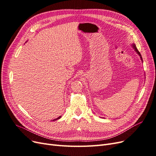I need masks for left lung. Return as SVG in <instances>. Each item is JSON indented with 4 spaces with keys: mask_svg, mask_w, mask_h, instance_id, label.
<instances>
[{
    "mask_svg": "<svg viewBox=\"0 0 156 156\" xmlns=\"http://www.w3.org/2000/svg\"><path fill=\"white\" fill-rule=\"evenodd\" d=\"M133 48H134V49H135V51H136V52H137V54L139 55V56H140V58H141V60H142V61H143V58H142V57H141V55H140V52H139V51H138V50L137 49L136 47H135V44H133Z\"/></svg>",
    "mask_w": 156,
    "mask_h": 156,
    "instance_id": "8db88e82",
    "label": "left lung"
}]
</instances>
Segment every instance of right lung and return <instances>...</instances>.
Returning <instances> with one entry per match:
<instances>
[{"mask_svg": "<svg viewBox=\"0 0 156 156\" xmlns=\"http://www.w3.org/2000/svg\"><path fill=\"white\" fill-rule=\"evenodd\" d=\"M62 117V116H59L58 118H57V119H54L53 120H58V119H60V118H61Z\"/></svg>", "mask_w": 156, "mask_h": 156, "instance_id": "obj_1", "label": "right lung"}]
</instances>
